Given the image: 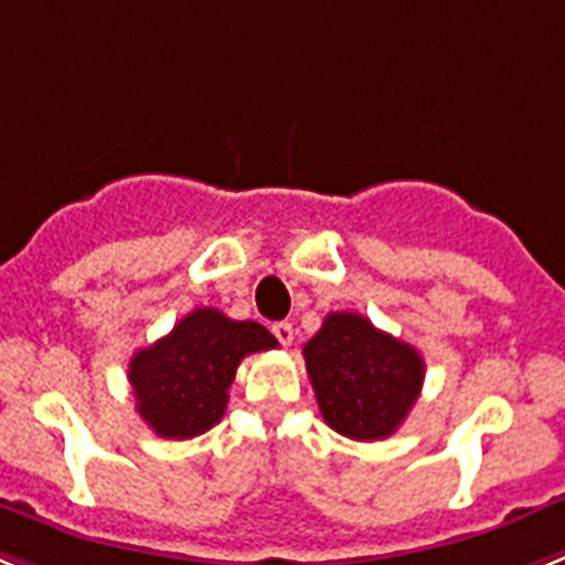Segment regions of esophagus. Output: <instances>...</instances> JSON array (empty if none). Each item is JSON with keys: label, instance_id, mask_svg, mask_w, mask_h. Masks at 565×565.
Wrapping results in <instances>:
<instances>
[{"label": "esophagus", "instance_id": "obj_1", "mask_svg": "<svg viewBox=\"0 0 565 565\" xmlns=\"http://www.w3.org/2000/svg\"><path fill=\"white\" fill-rule=\"evenodd\" d=\"M273 335L278 338V343H281V347H289V343H292V338H296V330H292V323L278 321V323H273Z\"/></svg>", "mask_w": 565, "mask_h": 565}]
</instances>
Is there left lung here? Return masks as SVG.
<instances>
[{"instance_id": "1", "label": "left lung", "mask_w": 565, "mask_h": 565, "mask_svg": "<svg viewBox=\"0 0 565 565\" xmlns=\"http://www.w3.org/2000/svg\"><path fill=\"white\" fill-rule=\"evenodd\" d=\"M303 361L323 420L352 440L390 438L424 386L420 352L358 312L323 318Z\"/></svg>"}]
</instances>
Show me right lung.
<instances>
[{"mask_svg": "<svg viewBox=\"0 0 565 565\" xmlns=\"http://www.w3.org/2000/svg\"><path fill=\"white\" fill-rule=\"evenodd\" d=\"M276 347V335L262 323L233 321L213 307H199L170 335L130 358L127 381L136 412L159 438H195L222 420L244 358Z\"/></svg>", "mask_w": 565, "mask_h": 565, "instance_id": "1", "label": "right lung"}]
</instances>
